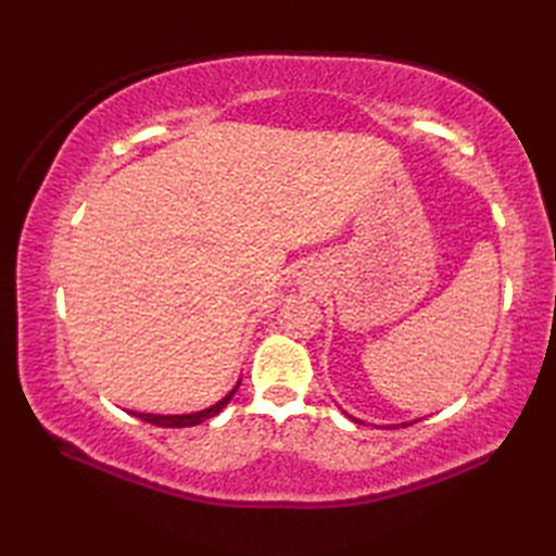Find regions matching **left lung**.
Wrapping results in <instances>:
<instances>
[{
    "mask_svg": "<svg viewBox=\"0 0 556 556\" xmlns=\"http://www.w3.org/2000/svg\"><path fill=\"white\" fill-rule=\"evenodd\" d=\"M349 418H351V416H349ZM353 420H356V418H353ZM356 422H361V420H356ZM404 425H406V422H404ZM408 425H410V422H408ZM392 428H396V425H392Z\"/></svg>",
    "mask_w": 556,
    "mask_h": 556,
    "instance_id": "obj_1",
    "label": "left lung"
}]
</instances>
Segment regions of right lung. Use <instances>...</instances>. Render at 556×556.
<instances>
[{"instance_id": "add662e5", "label": "right lung", "mask_w": 556, "mask_h": 556, "mask_svg": "<svg viewBox=\"0 0 556 556\" xmlns=\"http://www.w3.org/2000/svg\"><path fill=\"white\" fill-rule=\"evenodd\" d=\"M239 384H241V380L236 382V387L231 389V392H229L227 396L219 399L215 406H210V408H205V410L184 413V416H155V413H136V410H131V416L140 418V420H146V422L157 425V428H191V425H200L203 420H207V418H212V416H217V413L229 404L231 396L236 394V389H239Z\"/></svg>"}]
</instances>
